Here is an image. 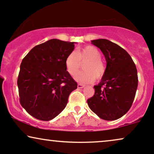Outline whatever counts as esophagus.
<instances>
[{"instance_id": "obj_1", "label": "esophagus", "mask_w": 154, "mask_h": 154, "mask_svg": "<svg viewBox=\"0 0 154 154\" xmlns=\"http://www.w3.org/2000/svg\"><path fill=\"white\" fill-rule=\"evenodd\" d=\"M84 87H85V85H82V84H78V85H77V87H78L79 89H82V88H83Z\"/></svg>"}]
</instances>
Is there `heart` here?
I'll use <instances>...</instances> for the list:
<instances>
[{"label":"heart","instance_id":"b5f03b06","mask_svg":"<svg viewBox=\"0 0 154 154\" xmlns=\"http://www.w3.org/2000/svg\"><path fill=\"white\" fill-rule=\"evenodd\" d=\"M83 69L75 77L77 81L82 83H91L97 79H100L104 76L106 67L101 60V53L93 46H85L76 52H71L65 59V66L68 73L75 76L81 69Z\"/></svg>","mask_w":154,"mask_h":154}]
</instances>
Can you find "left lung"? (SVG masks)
Returning a JSON list of instances; mask_svg holds the SVG:
<instances>
[{
    "label": "left lung",
    "mask_w": 154,
    "mask_h": 154,
    "mask_svg": "<svg viewBox=\"0 0 154 154\" xmlns=\"http://www.w3.org/2000/svg\"><path fill=\"white\" fill-rule=\"evenodd\" d=\"M91 43L104 54L106 67L87 104L102 119H118L129 110L134 102L138 87L137 67L129 53L117 44L106 39L91 40Z\"/></svg>",
    "instance_id": "1"
}]
</instances>
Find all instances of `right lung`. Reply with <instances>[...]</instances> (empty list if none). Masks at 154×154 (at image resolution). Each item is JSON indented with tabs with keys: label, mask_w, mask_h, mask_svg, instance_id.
Here are the masks:
<instances>
[{
	"label": "right lung",
	"mask_w": 154,
	"mask_h": 154,
	"mask_svg": "<svg viewBox=\"0 0 154 154\" xmlns=\"http://www.w3.org/2000/svg\"><path fill=\"white\" fill-rule=\"evenodd\" d=\"M75 43L51 39L34 47L23 59L17 82L20 102L33 117L42 121L56 117L77 89L65 66Z\"/></svg>",
	"instance_id": "1"
}]
</instances>
